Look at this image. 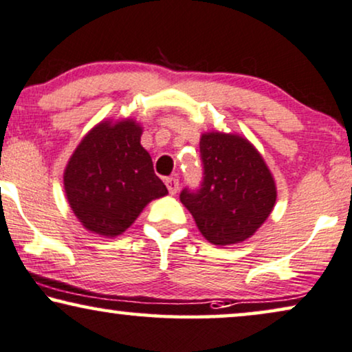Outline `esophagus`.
Returning a JSON list of instances; mask_svg holds the SVG:
<instances>
[{
    "instance_id": "obj_1",
    "label": "esophagus",
    "mask_w": 352,
    "mask_h": 352,
    "mask_svg": "<svg viewBox=\"0 0 352 352\" xmlns=\"http://www.w3.org/2000/svg\"><path fill=\"white\" fill-rule=\"evenodd\" d=\"M166 186H167V190H169L170 195H175V192L178 191V186H180V180H178L177 177L166 178Z\"/></svg>"
}]
</instances>
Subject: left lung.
I'll return each mask as SVG.
<instances>
[{
	"label": "left lung",
	"instance_id": "obj_1",
	"mask_svg": "<svg viewBox=\"0 0 352 352\" xmlns=\"http://www.w3.org/2000/svg\"><path fill=\"white\" fill-rule=\"evenodd\" d=\"M202 180L183 188L180 201L202 236L215 245L245 241L268 219L276 185L263 157L245 138L210 132L201 137Z\"/></svg>",
	"mask_w": 352,
	"mask_h": 352
}]
</instances>
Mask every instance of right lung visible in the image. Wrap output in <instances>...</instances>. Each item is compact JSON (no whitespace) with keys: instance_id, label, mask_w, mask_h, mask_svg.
I'll use <instances>...</instances> for the list:
<instances>
[{"instance_id":"add662e5","label":"right lung","mask_w":352,"mask_h":352,"mask_svg":"<svg viewBox=\"0 0 352 352\" xmlns=\"http://www.w3.org/2000/svg\"><path fill=\"white\" fill-rule=\"evenodd\" d=\"M140 135L142 127L131 120L102 122L70 157L63 175L68 202L96 234H121L148 202L167 195Z\"/></svg>"}]
</instances>
